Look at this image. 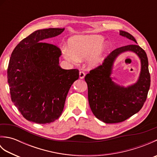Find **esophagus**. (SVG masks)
<instances>
[{
	"label": "esophagus",
	"instance_id": "esophagus-1",
	"mask_svg": "<svg viewBox=\"0 0 157 157\" xmlns=\"http://www.w3.org/2000/svg\"><path fill=\"white\" fill-rule=\"evenodd\" d=\"M79 78L83 79V78H84V77H85V73L84 71H79Z\"/></svg>",
	"mask_w": 157,
	"mask_h": 157
}]
</instances>
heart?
Here are the masks:
<instances>
[{
  "label": "heart",
  "instance_id": "heart-1",
  "mask_svg": "<svg viewBox=\"0 0 157 157\" xmlns=\"http://www.w3.org/2000/svg\"><path fill=\"white\" fill-rule=\"evenodd\" d=\"M68 46L69 48L62 49L67 61L75 64L88 57L87 62L90 67L101 65L110 48L109 43L104 41V38L100 35L73 36L69 40Z\"/></svg>",
  "mask_w": 157,
  "mask_h": 157
}]
</instances>
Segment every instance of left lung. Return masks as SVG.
Here are the masks:
<instances>
[{
  "label": "left lung",
  "instance_id": "1",
  "mask_svg": "<svg viewBox=\"0 0 157 157\" xmlns=\"http://www.w3.org/2000/svg\"><path fill=\"white\" fill-rule=\"evenodd\" d=\"M119 34L137 43L134 36L121 30ZM132 51L141 59V71L137 82L128 87L112 80V69L115 59L122 52ZM88 85V101L96 118L106 123L125 121L137 113L144 105L151 86V75L146 52L132 44L116 48L104 59L102 64L90 71L85 77Z\"/></svg>",
  "mask_w": 157,
  "mask_h": 157
}]
</instances>
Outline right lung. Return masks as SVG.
<instances>
[{
    "label": "right lung",
    "mask_w": 157,
    "mask_h": 157,
    "mask_svg": "<svg viewBox=\"0 0 157 157\" xmlns=\"http://www.w3.org/2000/svg\"><path fill=\"white\" fill-rule=\"evenodd\" d=\"M64 30L38 29L12 52L7 69L11 101L29 121L46 124L57 119L70 88L79 78L78 69H63L59 65L61 49L44 42Z\"/></svg>",
    "instance_id": "1"
}]
</instances>
